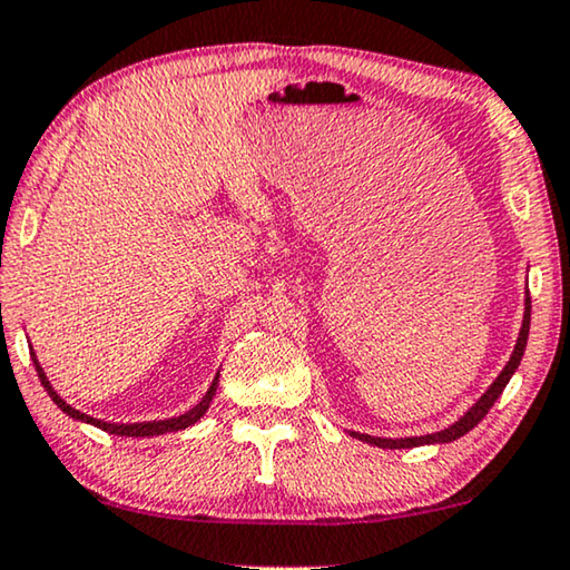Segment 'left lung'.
<instances>
[{
	"label": "left lung",
	"instance_id": "obj_1",
	"mask_svg": "<svg viewBox=\"0 0 570 570\" xmlns=\"http://www.w3.org/2000/svg\"><path fill=\"white\" fill-rule=\"evenodd\" d=\"M529 317H532V302H529L527 296V304H524V323H522V331H519V338H517V346H514V354H511L509 364L503 366V372L495 376V382L488 387V392L483 397L478 400L475 405L470 407L468 413L462 415L460 421L452 423V426L444 429V431H436V434H426V436H411V439H380V436H368V434H356V439H362V442L366 444H374V446H382V449H411V446H421V444H446V442H454V439H460L468 434L470 429H475L480 421L485 419V413L491 411L495 400H499V395L503 392V387H507L511 374L517 372L519 362H522L524 356V348H527V335H529Z\"/></svg>",
	"mask_w": 570,
	"mask_h": 570
}]
</instances>
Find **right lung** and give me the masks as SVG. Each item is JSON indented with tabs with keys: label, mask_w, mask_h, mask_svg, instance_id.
I'll use <instances>...</instances> for the list:
<instances>
[{
	"label": "right lung",
	"mask_w": 570,
	"mask_h": 570,
	"mask_svg": "<svg viewBox=\"0 0 570 570\" xmlns=\"http://www.w3.org/2000/svg\"><path fill=\"white\" fill-rule=\"evenodd\" d=\"M33 364H36V372H38V376H41V384L46 387V392H48V395H51L53 403L59 405L63 413L71 415V419H77V421L92 423V426H98V429L108 431V434H116V436H159V434H167V431H180V429L194 426V423H196L198 419H202V415L208 411V405H212V397H214V392H216V382H219V374H216V376H214V382H212V387H208V392L204 395L202 403H198L196 407H190L188 413L178 415V419L149 421V423H108V421H98V419H92V415H87V413H79L77 407H71L69 403H63V400H61L59 395H56V390L51 387V382L46 380V374H43L41 364H38V358H36Z\"/></svg>",
	"instance_id": "obj_1"
}]
</instances>
